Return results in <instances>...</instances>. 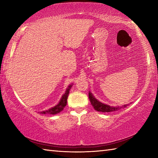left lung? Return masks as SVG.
<instances>
[{"instance_id":"left-lung-1","label":"left lung","mask_w":158,"mask_h":158,"mask_svg":"<svg viewBox=\"0 0 158 158\" xmlns=\"http://www.w3.org/2000/svg\"><path fill=\"white\" fill-rule=\"evenodd\" d=\"M89 98L90 103H91L92 106H93L96 111H101V112H111V111H116L118 110L122 109L123 107H126L127 106V105H125L122 106H111L105 104H103L99 102L97 99H96L94 96L90 92L89 93Z\"/></svg>"}]
</instances>
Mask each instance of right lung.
Masks as SVG:
<instances>
[{"label":"right lung","mask_w":158,"mask_h":158,"mask_svg":"<svg viewBox=\"0 0 158 158\" xmlns=\"http://www.w3.org/2000/svg\"><path fill=\"white\" fill-rule=\"evenodd\" d=\"M73 84H70L68 87V89H67L65 93H64V95L62 96V98H61L60 102H58L57 105H56V106H53V107L48 109V110L40 112V113H41L42 114H48L54 115V114H56L58 113H60L61 111H63V109L65 108V106L67 105V102H68L67 100H68V95H69V90L71 89V88H72V86H73Z\"/></svg>","instance_id":"1"}]
</instances>
